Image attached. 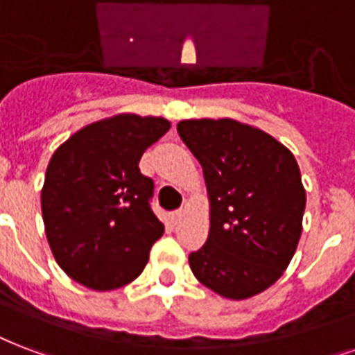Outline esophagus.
Listing matches in <instances>:
<instances>
[{
  "instance_id": "1",
  "label": "esophagus",
  "mask_w": 355,
  "mask_h": 355,
  "mask_svg": "<svg viewBox=\"0 0 355 355\" xmlns=\"http://www.w3.org/2000/svg\"><path fill=\"white\" fill-rule=\"evenodd\" d=\"M181 217H183V211H181V209H180V211L172 213V220H174V223H178Z\"/></svg>"
}]
</instances>
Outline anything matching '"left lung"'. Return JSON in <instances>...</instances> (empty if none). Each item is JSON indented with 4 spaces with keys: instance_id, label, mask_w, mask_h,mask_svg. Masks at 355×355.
I'll use <instances>...</instances> for the list:
<instances>
[{
    "instance_id": "8db88e82",
    "label": "left lung",
    "mask_w": 355,
    "mask_h": 355,
    "mask_svg": "<svg viewBox=\"0 0 355 355\" xmlns=\"http://www.w3.org/2000/svg\"><path fill=\"white\" fill-rule=\"evenodd\" d=\"M178 132L204 170L206 245L189 254L194 277L228 300H249L288 268L307 204L295 157L258 127L230 117L183 119Z\"/></svg>"
}]
</instances>
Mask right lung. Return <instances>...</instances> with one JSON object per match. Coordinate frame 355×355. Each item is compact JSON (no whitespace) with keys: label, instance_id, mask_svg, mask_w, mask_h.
<instances>
[{"label":"right lung","instance_id":"obj_1","mask_svg":"<svg viewBox=\"0 0 355 355\" xmlns=\"http://www.w3.org/2000/svg\"><path fill=\"white\" fill-rule=\"evenodd\" d=\"M168 130L164 117L116 114L76 130L48 162L41 191L48 245L82 286L121 288L146 268L164 225L149 207L153 181L138 162Z\"/></svg>","mask_w":355,"mask_h":355}]
</instances>
